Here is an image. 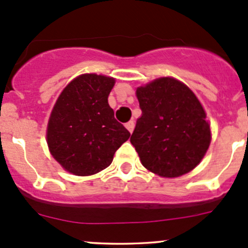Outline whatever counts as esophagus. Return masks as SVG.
<instances>
[{"instance_id":"1","label":"esophagus","mask_w":248,"mask_h":248,"mask_svg":"<svg viewBox=\"0 0 248 248\" xmlns=\"http://www.w3.org/2000/svg\"><path fill=\"white\" fill-rule=\"evenodd\" d=\"M124 126H126V128L128 129L129 133H132V132H133V129H134V121H133V120H131V121L127 122Z\"/></svg>"}]
</instances>
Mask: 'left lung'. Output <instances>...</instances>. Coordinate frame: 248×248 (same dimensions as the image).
Returning <instances> with one entry per match:
<instances>
[{"label": "left lung", "instance_id": "left-lung-1", "mask_svg": "<svg viewBox=\"0 0 248 248\" xmlns=\"http://www.w3.org/2000/svg\"><path fill=\"white\" fill-rule=\"evenodd\" d=\"M141 116L131 142L142 166L163 177L196 168L211 141L210 126L196 94L181 81L159 78L137 89Z\"/></svg>", "mask_w": 248, "mask_h": 248}]
</instances>
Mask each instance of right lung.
I'll return each instance as SVG.
<instances>
[{
	"mask_svg": "<svg viewBox=\"0 0 248 248\" xmlns=\"http://www.w3.org/2000/svg\"><path fill=\"white\" fill-rule=\"evenodd\" d=\"M114 84L112 78L82 74L57 98L46 140L52 157L67 171L87 176L103 170L131 136L108 104Z\"/></svg>",
	"mask_w": 248,
	"mask_h": 248,
	"instance_id": "add662e5",
	"label": "right lung"
}]
</instances>
